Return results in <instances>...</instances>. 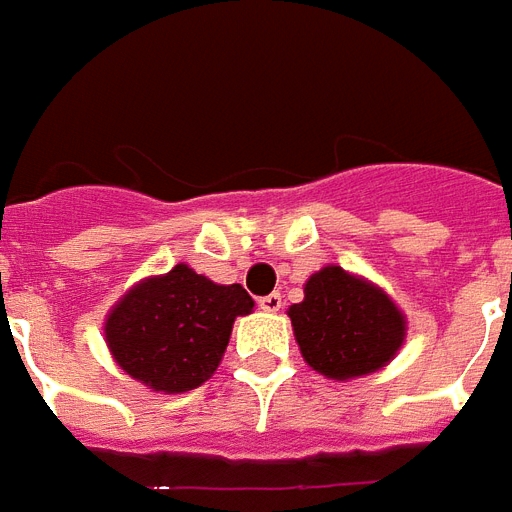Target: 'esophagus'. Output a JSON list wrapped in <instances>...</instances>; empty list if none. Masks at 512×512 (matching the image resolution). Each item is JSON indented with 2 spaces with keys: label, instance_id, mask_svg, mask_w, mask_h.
<instances>
[{
  "label": "esophagus",
  "instance_id": "1",
  "mask_svg": "<svg viewBox=\"0 0 512 512\" xmlns=\"http://www.w3.org/2000/svg\"><path fill=\"white\" fill-rule=\"evenodd\" d=\"M257 305H260L263 311L276 313V311H279V308H281V295H279V292H271V295L260 297V300H257Z\"/></svg>",
  "mask_w": 512,
  "mask_h": 512
}]
</instances>
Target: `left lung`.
Here are the masks:
<instances>
[{
    "label": "left lung",
    "instance_id": "1",
    "mask_svg": "<svg viewBox=\"0 0 512 512\" xmlns=\"http://www.w3.org/2000/svg\"><path fill=\"white\" fill-rule=\"evenodd\" d=\"M289 319L305 361L332 380L380 369L404 342V316L393 300L337 265L313 273Z\"/></svg>",
    "mask_w": 512,
    "mask_h": 512
}]
</instances>
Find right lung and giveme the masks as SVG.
Returning <instances> with one entry per match:
<instances>
[{"instance_id": "obj_1", "label": "right lung", "mask_w": 512, "mask_h": 512, "mask_svg": "<svg viewBox=\"0 0 512 512\" xmlns=\"http://www.w3.org/2000/svg\"><path fill=\"white\" fill-rule=\"evenodd\" d=\"M241 284H215L175 265L130 289L108 313L106 342L116 364L164 393L199 388L215 374L233 319L252 311Z\"/></svg>"}]
</instances>
